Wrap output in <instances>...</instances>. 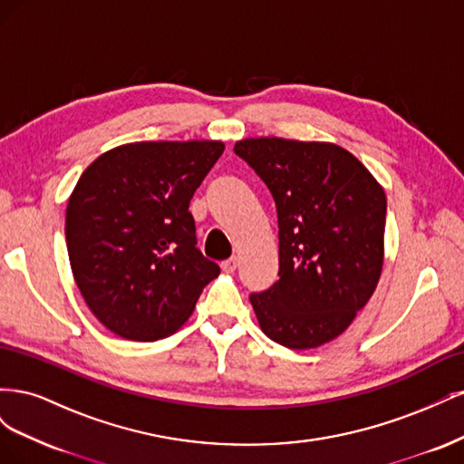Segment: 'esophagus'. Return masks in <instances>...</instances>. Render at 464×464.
Wrapping results in <instances>:
<instances>
[{"label":"esophagus","mask_w":464,"mask_h":464,"mask_svg":"<svg viewBox=\"0 0 464 464\" xmlns=\"http://www.w3.org/2000/svg\"><path fill=\"white\" fill-rule=\"evenodd\" d=\"M220 266H222V271L234 273V271H236V266H237V257H230V259H227V261H222V263H220Z\"/></svg>","instance_id":"34e87169"}]
</instances>
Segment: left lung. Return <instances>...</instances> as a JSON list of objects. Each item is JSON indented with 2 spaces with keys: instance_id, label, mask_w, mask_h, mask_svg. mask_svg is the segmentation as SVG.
<instances>
[{
  "instance_id": "8db88e82",
  "label": "left lung",
  "mask_w": 464,
  "mask_h": 464,
  "mask_svg": "<svg viewBox=\"0 0 464 464\" xmlns=\"http://www.w3.org/2000/svg\"><path fill=\"white\" fill-rule=\"evenodd\" d=\"M234 152L269 188L278 217V280L251 294L261 331L292 350L343 334L383 269L387 199L353 152L333 143L242 139Z\"/></svg>"
}]
</instances>
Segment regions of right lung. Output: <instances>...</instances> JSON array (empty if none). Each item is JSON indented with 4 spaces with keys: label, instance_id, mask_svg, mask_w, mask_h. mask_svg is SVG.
I'll use <instances>...</instances> for the list:
<instances>
[{
    "label": "right lung",
    "instance_id": "add662e5",
    "mask_svg": "<svg viewBox=\"0 0 464 464\" xmlns=\"http://www.w3.org/2000/svg\"><path fill=\"white\" fill-rule=\"evenodd\" d=\"M220 141H141L101 154L69 198L67 254L89 310L128 341L178 331L220 266L203 257L189 201Z\"/></svg>",
    "mask_w": 464,
    "mask_h": 464
}]
</instances>
